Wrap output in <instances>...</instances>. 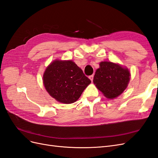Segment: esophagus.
Returning <instances> with one entry per match:
<instances>
[{
	"label": "esophagus",
	"mask_w": 158,
	"mask_h": 158,
	"mask_svg": "<svg viewBox=\"0 0 158 158\" xmlns=\"http://www.w3.org/2000/svg\"><path fill=\"white\" fill-rule=\"evenodd\" d=\"M93 77H94V75H90V76L89 77V78L90 79V80L91 81H93Z\"/></svg>",
	"instance_id": "1"
}]
</instances>
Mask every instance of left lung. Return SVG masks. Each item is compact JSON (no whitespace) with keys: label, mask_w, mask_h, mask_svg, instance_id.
Returning a JSON list of instances; mask_svg holds the SVG:
<instances>
[{"label":"left lung","mask_w":158,"mask_h":158,"mask_svg":"<svg viewBox=\"0 0 158 158\" xmlns=\"http://www.w3.org/2000/svg\"><path fill=\"white\" fill-rule=\"evenodd\" d=\"M97 69L93 83L108 98L118 97L127 89L130 73L127 68L110 61H102Z\"/></svg>","instance_id":"left-lung-1"}]
</instances>
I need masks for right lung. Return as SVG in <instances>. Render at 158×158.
I'll use <instances>...</instances> for the list:
<instances>
[{"label":"right lung","mask_w":158,"mask_h":158,"mask_svg":"<svg viewBox=\"0 0 158 158\" xmlns=\"http://www.w3.org/2000/svg\"><path fill=\"white\" fill-rule=\"evenodd\" d=\"M43 82L49 95L57 101L71 104L78 100L91 81L75 62L55 60L45 71Z\"/></svg>","instance_id":"obj_1"}]
</instances>
